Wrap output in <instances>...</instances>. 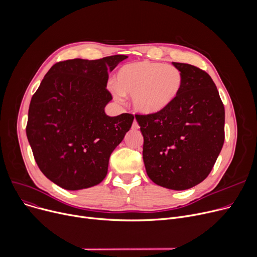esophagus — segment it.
<instances>
[{
  "instance_id": "esophagus-1",
  "label": "esophagus",
  "mask_w": 257,
  "mask_h": 257,
  "mask_svg": "<svg viewBox=\"0 0 257 257\" xmlns=\"http://www.w3.org/2000/svg\"><path fill=\"white\" fill-rule=\"evenodd\" d=\"M140 128V125H139V123H138V120L134 118V120H133V124H132V129H134V130H137V129H139Z\"/></svg>"
}]
</instances>
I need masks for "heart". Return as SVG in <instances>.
<instances>
[{
  "label": "heart",
  "instance_id": "obj_1",
  "mask_svg": "<svg viewBox=\"0 0 257 257\" xmlns=\"http://www.w3.org/2000/svg\"><path fill=\"white\" fill-rule=\"evenodd\" d=\"M182 85L183 75L176 66L144 60L121 66L110 90L118 101L123 94L133 96L134 109L153 114L176 100Z\"/></svg>",
  "mask_w": 257,
  "mask_h": 257
}]
</instances>
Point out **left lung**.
I'll use <instances>...</instances> for the list:
<instances>
[{
	"mask_svg": "<svg viewBox=\"0 0 257 257\" xmlns=\"http://www.w3.org/2000/svg\"><path fill=\"white\" fill-rule=\"evenodd\" d=\"M173 65L183 75L176 100L157 113L136 118L148 176L157 185L183 191L203 181L217 161L225 140V109L205 71L187 63Z\"/></svg>",
	"mask_w": 257,
	"mask_h": 257,
	"instance_id": "left-lung-1",
	"label": "left lung"
}]
</instances>
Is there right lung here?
Wrapping results in <instances>:
<instances>
[{
  "label": "right lung",
  "instance_id": "right-lung-1",
  "mask_svg": "<svg viewBox=\"0 0 257 257\" xmlns=\"http://www.w3.org/2000/svg\"><path fill=\"white\" fill-rule=\"evenodd\" d=\"M128 56L71 59L54 64L30 102L26 133L45 176L69 191L103 181L112 151L133 123V114L106 115L112 99L108 73Z\"/></svg>",
  "mask_w": 257,
  "mask_h": 257
}]
</instances>
